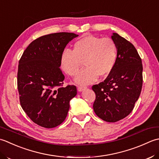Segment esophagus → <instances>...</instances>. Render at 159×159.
I'll return each instance as SVG.
<instances>
[{"label":"esophagus","instance_id":"esophagus-1","mask_svg":"<svg viewBox=\"0 0 159 159\" xmlns=\"http://www.w3.org/2000/svg\"><path fill=\"white\" fill-rule=\"evenodd\" d=\"M87 89L86 86H80L77 87V90H78L79 92H82V90H85V89Z\"/></svg>","mask_w":159,"mask_h":159}]
</instances>
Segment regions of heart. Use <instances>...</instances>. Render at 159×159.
<instances>
[{"instance_id": "obj_1", "label": "heart", "mask_w": 159, "mask_h": 159, "mask_svg": "<svg viewBox=\"0 0 159 159\" xmlns=\"http://www.w3.org/2000/svg\"><path fill=\"white\" fill-rule=\"evenodd\" d=\"M117 60V48L111 38L85 35L73 44V50L61 54V66L70 76H76L84 64L86 68L75 78L80 84H89L98 76L106 77L114 69Z\"/></svg>"}]
</instances>
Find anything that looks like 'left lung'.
<instances>
[{
    "label": "left lung",
    "mask_w": 159,
    "mask_h": 159,
    "mask_svg": "<svg viewBox=\"0 0 159 159\" xmlns=\"http://www.w3.org/2000/svg\"><path fill=\"white\" fill-rule=\"evenodd\" d=\"M112 39L117 48L115 66L103 82L92 86L94 111L107 122L118 121L132 111L143 84L141 58L134 45L116 33Z\"/></svg>",
    "instance_id": "1"
}]
</instances>
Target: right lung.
I'll return each mask as SVG.
<instances>
[{"instance_id": "1", "label": "right lung", "mask_w": 159, "mask_h": 159, "mask_svg": "<svg viewBox=\"0 0 159 159\" xmlns=\"http://www.w3.org/2000/svg\"><path fill=\"white\" fill-rule=\"evenodd\" d=\"M78 35L60 32L30 43L19 60L17 84L22 108L35 124L46 128L60 125L67 116L76 86L63 87L61 56L66 44Z\"/></svg>"}]
</instances>
